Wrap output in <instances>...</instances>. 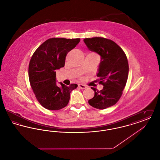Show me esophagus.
<instances>
[{
	"label": "esophagus",
	"mask_w": 160,
	"mask_h": 160,
	"mask_svg": "<svg viewBox=\"0 0 160 160\" xmlns=\"http://www.w3.org/2000/svg\"><path fill=\"white\" fill-rule=\"evenodd\" d=\"M78 87L80 88V89H86L87 87H86V86H85V85H84V84H78Z\"/></svg>",
	"instance_id": "obj_1"
}]
</instances>
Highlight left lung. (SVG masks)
Returning <instances> with one entry per match:
<instances>
[{
  "label": "left lung",
  "instance_id": "1",
  "mask_svg": "<svg viewBox=\"0 0 160 160\" xmlns=\"http://www.w3.org/2000/svg\"><path fill=\"white\" fill-rule=\"evenodd\" d=\"M84 42L88 49L101 56L97 77L103 89L95 92L94 97L88 101L91 106L105 109L114 105L120 99L127 82L129 67L127 58L122 48L114 41L106 38H85Z\"/></svg>",
  "mask_w": 160,
  "mask_h": 160
}]
</instances>
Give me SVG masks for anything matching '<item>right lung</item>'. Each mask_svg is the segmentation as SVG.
Here are the masks:
<instances>
[{"instance_id": "obj_1", "label": "right lung", "mask_w": 160, "mask_h": 160, "mask_svg": "<svg viewBox=\"0 0 160 160\" xmlns=\"http://www.w3.org/2000/svg\"><path fill=\"white\" fill-rule=\"evenodd\" d=\"M80 38H50L36 50L29 65L31 88L42 106L50 110H60L68 104L70 93L77 84L67 86L56 83V72L65 66L67 53L76 47Z\"/></svg>"}]
</instances>
